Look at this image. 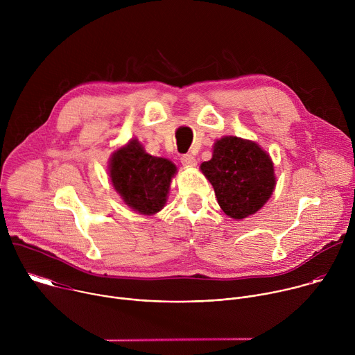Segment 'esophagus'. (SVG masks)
Segmentation results:
<instances>
[{
	"instance_id": "34e87169",
	"label": "esophagus",
	"mask_w": 355,
	"mask_h": 355,
	"mask_svg": "<svg viewBox=\"0 0 355 355\" xmlns=\"http://www.w3.org/2000/svg\"><path fill=\"white\" fill-rule=\"evenodd\" d=\"M181 163L185 167H193V166H196V159L191 155H184V156H181Z\"/></svg>"
}]
</instances>
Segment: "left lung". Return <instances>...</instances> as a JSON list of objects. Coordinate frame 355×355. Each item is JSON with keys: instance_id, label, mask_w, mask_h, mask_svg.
Segmentation results:
<instances>
[{"instance_id": "8db88e82", "label": "left lung", "mask_w": 355, "mask_h": 355, "mask_svg": "<svg viewBox=\"0 0 355 355\" xmlns=\"http://www.w3.org/2000/svg\"><path fill=\"white\" fill-rule=\"evenodd\" d=\"M200 171L212 184L222 211L237 220L260 211L277 184L267 151L236 136L216 140L212 159L200 164Z\"/></svg>"}]
</instances>
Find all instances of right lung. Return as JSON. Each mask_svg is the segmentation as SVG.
<instances>
[{"label":"right lung","mask_w":355,"mask_h":355,"mask_svg":"<svg viewBox=\"0 0 355 355\" xmlns=\"http://www.w3.org/2000/svg\"><path fill=\"white\" fill-rule=\"evenodd\" d=\"M110 177L125 204L141 215H155L166 205L177 167L167 159L148 153L137 139L114 151Z\"/></svg>","instance_id":"right-lung-1"}]
</instances>
